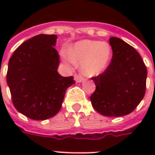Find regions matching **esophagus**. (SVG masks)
I'll return each mask as SVG.
<instances>
[{"mask_svg":"<svg viewBox=\"0 0 155 155\" xmlns=\"http://www.w3.org/2000/svg\"><path fill=\"white\" fill-rule=\"evenodd\" d=\"M74 80H75L76 82L79 83V82H81V81H84V78L80 74H74Z\"/></svg>","mask_w":155,"mask_h":155,"instance_id":"34e87169","label":"esophagus"}]
</instances>
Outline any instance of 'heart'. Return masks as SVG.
I'll use <instances>...</instances> for the list:
<instances>
[{
  "instance_id": "heart-1",
  "label": "heart",
  "mask_w": 155,
  "mask_h": 155,
  "mask_svg": "<svg viewBox=\"0 0 155 155\" xmlns=\"http://www.w3.org/2000/svg\"><path fill=\"white\" fill-rule=\"evenodd\" d=\"M110 54V46L106 42L84 40L71 46L68 54L63 53V58L74 64H81V71L85 75L94 76L104 71Z\"/></svg>"
}]
</instances>
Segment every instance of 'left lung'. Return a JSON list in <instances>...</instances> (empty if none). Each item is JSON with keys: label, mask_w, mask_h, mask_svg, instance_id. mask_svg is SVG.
<instances>
[{"label": "left lung", "mask_w": 155, "mask_h": 155, "mask_svg": "<svg viewBox=\"0 0 155 155\" xmlns=\"http://www.w3.org/2000/svg\"><path fill=\"white\" fill-rule=\"evenodd\" d=\"M109 41L112 58L103 73L92 77L95 90L91 104L104 116H123L134 110L144 96L147 68L133 46L117 37Z\"/></svg>", "instance_id": "left-lung-1"}]
</instances>
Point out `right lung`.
<instances>
[{"label": "right lung", "instance_id": "right-lung-1", "mask_svg": "<svg viewBox=\"0 0 155 155\" xmlns=\"http://www.w3.org/2000/svg\"><path fill=\"white\" fill-rule=\"evenodd\" d=\"M55 35H35L19 46L9 61L6 81L12 103L31 120H45L60 111L73 76L58 73L60 55Z\"/></svg>", "mask_w": 155, "mask_h": 155}]
</instances>
